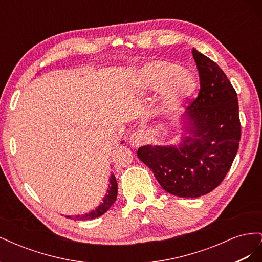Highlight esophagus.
I'll list each match as a JSON object with an SVG mask.
<instances>
[{
	"label": "esophagus",
	"instance_id": "1",
	"mask_svg": "<svg viewBox=\"0 0 262 262\" xmlns=\"http://www.w3.org/2000/svg\"><path fill=\"white\" fill-rule=\"evenodd\" d=\"M147 141V134L143 130H138L131 134L130 137V143L133 147H139L146 143Z\"/></svg>",
	"mask_w": 262,
	"mask_h": 262
}]
</instances>
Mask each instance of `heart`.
I'll list each match as a JSON object with an SVG mask.
<instances>
[{
	"label": "heart",
	"mask_w": 262,
	"mask_h": 262,
	"mask_svg": "<svg viewBox=\"0 0 262 262\" xmlns=\"http://www.w3.org/2000/svg\"><path fill=\"white\" fill-rule=\"evenodd\" d=\"M139 90L144 93L161 91L160 108L171 112L190 96L194 90L192 78L179 68L166 61L149 62L138 76Z\"/></svg>",
	"instance_id": "b5f03b06"
}]
</instances>
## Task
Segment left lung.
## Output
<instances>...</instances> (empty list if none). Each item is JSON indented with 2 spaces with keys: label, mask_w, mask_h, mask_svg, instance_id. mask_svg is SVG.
<instances>
[{
  "label": "left lung",
  "mask_w": 262,
  "mask_h": 262,
  "mask_svg": "<svg viewBox=\"0 0 262 262\" xmlns=\"http://www.w3.org/2000/svg\"><path fill=\"white\" fill-rule=\"evenodd\" d=\"M200 91L187 108L188 131L176 146L145 145L138 157L162 188L180 198L211 192L223 179L239 146L242 126L237 93L215 62L193 49ZM187 126V125H186Z\"/></svg>",
  "instance_id": "1"
}]
</instances>
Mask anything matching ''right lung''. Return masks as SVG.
Here are the masks:
<instances>
[{"mask_svg":"<svg viewBox=\"0 0 262 262\" xmlns=\"http://www.w3.org/2000/svg\"><path fill=\"white\" fill-rule=\"evenodd\" d=\"M117 193H118L117 180H116L115 175H112L110 176V185H109V189L107 190V194L105 195L104 200H102V203H100L99 207L95 211H92L91 213L86 214V215H84V216L78 215V216H75L74 219L75 220H92V219L102 215V214L106 213L109 210V208L115 203V201L117 199ZM66 217L72 219L71 216H66Z\"/></svg>","mask_w":262,"mask_h":262,"instance_id":"1","label":"right lung"}]
</instances>
